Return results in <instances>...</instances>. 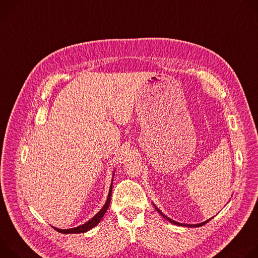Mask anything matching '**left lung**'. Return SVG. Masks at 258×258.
Segmentation results:
<instances>
[{"label":"left lung","mask_w":258,"mask_h":258,"mask_svg":"<svg viewBox=\"0 0 258 258\" xmlns=\"http://www.w3.org/2000/svg\"><path fill=\"white\" fill-rule=\"evenodd\" d=\"M155 207H156V206H155ZM156 209H157V211H158L160 214H162V215H163V217H164V218H166V219H167V220H169L170 222H172L173 224H177V225H185V226H189V227H195V226H197V227H198V226H202L203 224L207 223V222L210 220V219H209V220H207V221H204V222H202V223H199V224H183V223H179V222H176V221H174V220H172V219L168 218V217H167L166 215H164V214H163V213H162V212H161L157 207H156Z\"/></svg>","instance_id":"1"}]
</instances>
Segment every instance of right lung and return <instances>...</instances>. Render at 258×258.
Masks as SVG:
<instances>
[{"instance_id":"right-lung-1","label":"right lung","mask_w":258,"mask_h":258,"mask_svg":"<svg viewBox=\"0 0 258 258\" xmlns=\"http://www.w3.org/2000/svg\"><path fill=\"white\" fill-rule=\"evenodd\" d=\"M112 184V183H111ZM111 187L112 185H110V188H109V192H108V197H107V200L106 202L104 204V206L101 208V210L92 218L90 219L89 221H87L86 223L80 225V226H77V227H73V228H68V230H59V228H56L54 227L55 230L57 232H59L61 234H80V233H85L87 232L89 230H91L92 227H94L95 225H97L99 223V221L101 220V218L103 217V215L105 214L108 206H109V203H110V199H111Z\"/></svg>"}]
</instances>
